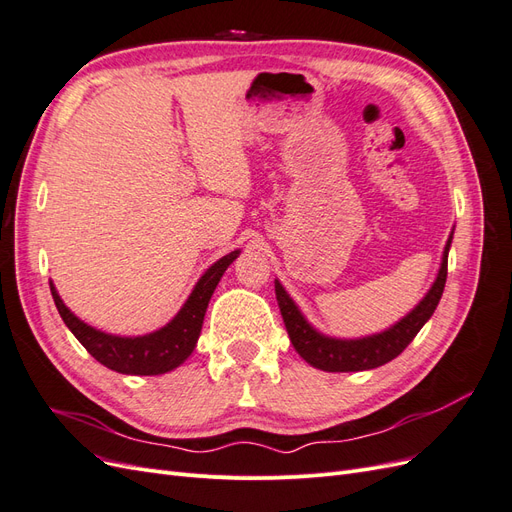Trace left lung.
<instances>
[{
  "label": "left lung",
  "mask_w": 512,
  "mask_h": 512,
  "mask_svg": "<svg viewBox=\"0 0 512 512\" xmlns=\"http://www.w3.org/2000/svg\"><path fill=\"white\" fill-rule=\"evenodd\" d=\"M451 241L453 235L446 241L436 282H433L423 301L418 303L408 316L393 324L391 329L361 339H335L318 333L299 312V307L288 297L284 286L275 280L277 305H280V312L294 350H297L309 365L322 371H363L393 361L395 356L406 350V346L416 337V333L423 329V324L431 318L433 312H436L446 284L448 247H451Z\"/></svg>",
  "instance_id": "8db88e82"
}]
</instances>
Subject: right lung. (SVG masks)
Instances as JSON below:
<instances>
[{"label": "right lung", "instance_id": "1", "mask_svg": "<svg viewBox=\"0 0 512 512\" xmlns=\"http://www.w3.org/2000/svg\"><path fill=\"white\" fill-rule=\"evenodd\" d=\"M241 252L235 250L220 258L215 265H211L205 275L200 277L194 286L188 301L183 303L179 314L170 320L166 327L160 331H153L149 335L138 337H119L108 335L89 327L83 320L76 318L70 309L59 299V294L51 282V294L57 305V312L66 327L74 333V337L85 346V350L94 356L98 363L104 367L117 371V374L128 376H158L166 371L179 367L192 350L196 348L200 329H203V320L211 294L222 280L224 271Z\"/></svg>", "mask_w": 512, "mask_h": 512}]
</instances>
